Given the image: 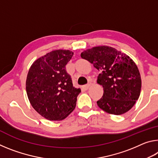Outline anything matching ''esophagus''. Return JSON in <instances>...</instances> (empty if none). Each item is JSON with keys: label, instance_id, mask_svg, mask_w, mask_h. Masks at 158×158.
I'll return each mask as SVG.
<instances>
[{"label": "esophagus", "instance_id": "esophagus-1", "mask_svg": "<svg viewBox=\"0 0 158 158\" xmlns=\"http://www.w3.org/2000/svg\"><path fill=\"white\" fill-rule=\"evenodd\" d=\"M90 83H89V84H87L86 85H85L84 86V89H85V90H88L90 88Z\"/></svg>", "mask_w": 158, "mask_h": 158}]
</instances>
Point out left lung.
Here are the masks:
<instances>
[{
  "label": "left lung",
  "instance_id": "obj_1",
  "mask_svg": "<svg viewBox=\"0 0 158 158\" xmlns=\"http://www.w3.org/2000/svg\"><path fill=\"white\" fill-rule=\"evenodd\" d=\"M81 57L101 72L97 82L103 87V96L97 101L106 113L121 115L132 108L141 89V75L137 65L125 53L109 46L85 50Z\"/></svg>",
  "mask_w": 158,
  "mask_h": 158
}]
</instances>
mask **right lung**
<instances>
[{
    "label": "right lung",
    "mask_w": 158,
    "mask_h": 158,
    "mask_svg": "<svg viewBox=\"0 0 158 158\" xmlns=\"http://www.w3.org/2000/svg\"><path fill=\"white\" fill-rule=\"evenodd\" d=\"M73 54L69 50H53L37 58L29 69L26 81L28 100L49 121H62L76 106L81 90L73 86L65 70Z\"/></svg>",
    "instance_id": "right-lung-1"
}]
</instances>
